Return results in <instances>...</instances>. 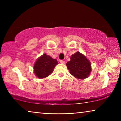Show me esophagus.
Listing matches in <instances>:
<instances>
[{"instance_id":"34e87169","label":"esophagus","mask_w":121,"mask_h":121,"mask_svg":"<svg viewBox=\"0 0 121 121\" xmlns=\"http://www.w3.org/2000/svg\"><path fill=\"white\" fill-rule=\"evenodd\" d=\"M65 61H63V60H60V63H61V64H64V63H65Z\"/></svg>"}]
</instances>
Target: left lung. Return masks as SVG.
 Listing matches in <instances>:
<instances>
[{"mask_svg": "<svg viewBox=\"0 0 121 121\" xmlns=\"http://www.w3.org/2000/svg\"><path fill=\"white\" fill-rule=\"evenodd\" d=\"M66 65L71 74L78 79L86 78L92 69L90 61L78 51L70 56V60L66 63Z\"/></svg>", "mask_w": 121, "mask_h": 121, "instance_id": "obj_1", "label": "left lung"}]
</instances>
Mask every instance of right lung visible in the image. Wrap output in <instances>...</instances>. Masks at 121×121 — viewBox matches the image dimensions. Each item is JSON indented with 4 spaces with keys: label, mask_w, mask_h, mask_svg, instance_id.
Instances as JSON below:
<instances>
[{
    "label": "right lung",
    "mask_w": 121,
    "mask_h": 121,
    "mask_svg": "<svg viewBox=\"0 0 121 121\" xmlns=\"http://www.w3.org/2000/svg\"><path fill=\"white\" fill-rule=\"evenodd\" d=\"M58 64L56 59H53L45 53L37 59L34 65V71L36 76L42 79L47 77L53 73L55 67Z\"/></svg>",
    "instance_id": "add662e5"
}]
</instances>
